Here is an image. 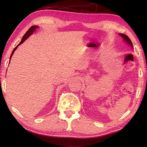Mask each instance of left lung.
<instances>
[{
	"mask_svg": "<svg viewBox=\"0 0 147 147\" xmlns=\"http://www.w3.org/2000/svg\"><path fill=\"white\" fill-rule=\"evenodd\" d=\"M119 35L121 36L122 38H123L124 42H125L127 45H130L131 47V48L133 49V43H132L131 41V40L129 39L128 36H127L126 35H125V34H123V33H119Z\"/></svg>",
	"mask_w": 147,
	"mask_h": 147,
	"instance_id": "8db88e82",
	"label": "left lung"
}]
</instances>
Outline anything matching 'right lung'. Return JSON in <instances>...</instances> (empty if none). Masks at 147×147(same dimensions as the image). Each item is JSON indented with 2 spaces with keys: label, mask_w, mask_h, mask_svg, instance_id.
Masks as SVG:
<instances>
[{
  "label": "right lung",
  "mask_w": 147,
  "mask_h": 147,
  "mask_svg": "<svg viewBox=\"0 0 147 147\" xmlns=\"http://www.w3.org/2000/svg\"><path fill=\"white\" fill-rule=\"evenodd\" d=\"M38 28V26H32V27L30 28V29H29L28 30L27 32H26V33L24 35L23 37V38H22V40H21L20 43H19V44L14 49L13 51H12V54H11V57H10V60H9V61H11V57H12V55H13L14 52H15L16 50V49L18 48V47L19 45H20L21 44H22V43H23L24 41H25V40H26L28 38V37H29L30 35H32V34L33 33V32H35V30ZM9 62H10V61H9Z\"/></svg>",
  "instance_id": "1"
}]
</instances>
